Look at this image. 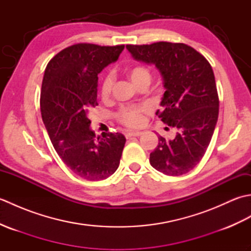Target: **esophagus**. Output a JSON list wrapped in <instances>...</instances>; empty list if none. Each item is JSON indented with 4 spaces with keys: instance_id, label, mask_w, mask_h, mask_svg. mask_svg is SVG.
I'll return each instance as SVG.
<instances>
[{
    "instance_id": "34e87169",
    "label": "esophagus",
    "mask_w": 251,
    "mask_h": 251,
    "mask_svg": "<svg viewBox=\"0 0 251 251\" xmlns=\"http://www.w3.org/2000/svg\"><path fill=\"white\" fill-rule=\"evenodd\" d=\"M142 132L141 131H137V130H128L125 132L126 138H131V137H139L141 136Z\"/></svg>"
}]
</instances>
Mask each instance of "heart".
<instances>
[{"mask_svg":"<svg viewBox=\"0 0 251 251\" xmlns=\"http://www.w3.org/2000/svg\"><path fill=\"white\" fill-rule=\"evenodd\" d=\"M127 76L130 78L132 84L137 87H140L142 85H148L151 83L152 74L148 68L143 66H135L129 68L127 70ZM112 84H113V78L111 75H106L103 79L102 85H101V95L103 97L109 96L111 93ZM148 111V106L146 105H131L124 106L119 112H117V120L122 124L129 127H139L143 124V115Z\"/></svg>","mask_w":251,"mask_h":251,"instance_id":"obj_1","label":"heart"}]
</instances>
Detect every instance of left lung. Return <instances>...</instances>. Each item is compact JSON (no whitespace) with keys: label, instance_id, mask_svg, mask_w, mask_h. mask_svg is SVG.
Segmentation results:
<instances>
[{"label":"left lung","instance_id":"8db88e82","mask_svg":"<svg viewBox=\"0 0 251 251\" xmlns=\"http://www.w3.org/2000/svg\"><path fill=\"white\" fill-rule=\"evenodd\" d=\"M137 61L153 65L161 73L165 93L163 111L156 114L178 131L172 140L158 137L150 164L167 176H181L193 169L209 146L219 114L215 74L206 58L182 43L157 42L126 45Z\"/></svg>","mask_w":251,"mask_h":251}]
</instances>
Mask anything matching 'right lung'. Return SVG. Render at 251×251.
<instances>
[{
    "label": "right lung",
    "mask_w": 251,
    "mask_h": 251,
    "mask_svg": "<svg viewBox=\"0 0 251 251\" xmlns=\"http://www.w3.org/2000/svg\"><path fill=\"white\" fill-rule=\"evenodd\" d=\"M124 45L69 46L47 65L41 113L58 155L72 172L89 181L103 180L120 165L126 138L120 132L96 137L88 111L98 105V74L115 62Z\"/></svg>",
    "instance_id": "1"
}]
</instances>
